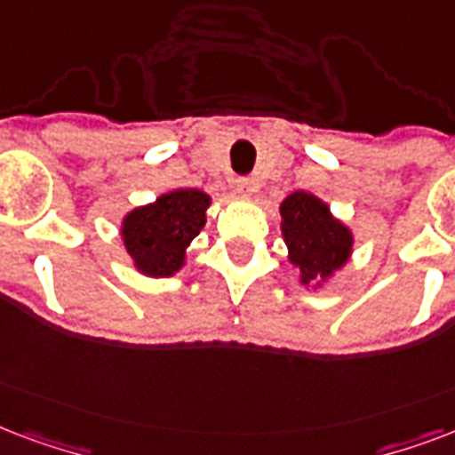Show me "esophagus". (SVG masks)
I'll return each mask as SVG.
<instances>
[{"label": "esophagus", "instance_id": "esophagus-1", "mask_svg": "<svg viewBox=\"0 0 455 455\" xmlns=\"http://www.w3.org/2000/svg\"><path fill=\"white\" fill-rule=\"evenodd\" d=\"M259 189V182L253 178H237V192L244 196H251Z\"/></svg>", "mask_w": 455, "mask_h": 455}]
</instances>
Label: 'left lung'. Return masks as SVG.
Instances as JSON below:
<instances>
[{
    "label": "left lung",
    "instance_id": "left-lung-1",
    "mask_svg": "<svg viewBox=\"0 0 455 455\" xmlns=\"http://www.w3.org/2000/svg\"><path fill=\"white\" fill-rule=\"evenodd\" d=\"M280 213L290 260L301 267V283L327 277L347 263L351 253V232L330 216L320 199L306 192H294L284 199Z\"/></svg>",
    "mask_w": 455,
    "mask_h": 455
}]
</instances>
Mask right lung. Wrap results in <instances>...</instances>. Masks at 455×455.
Masks as SVG:
<instances>
[{"label": "right lung", "mask_w": 455, "mask_h": 455, "mask_svg": "<svg viewBox=\"0 0 455 455\" xmlns=\"http://www.w3.org/2000/svg\"><path fill=\"white\" fill-rule=\"evenodd\" d=\"M206 209L209 195L178 189L132 211L123 220V242L135 266L151 277H168L180 270L185 249L206 223Z\"/></svg>", "instance_id": "right-lung-1"}]
</instances>
